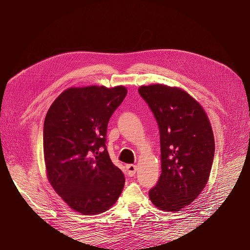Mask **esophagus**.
<instances>
[{"mask_svg": "<svg viewBox=\"0 0 250 250\" xmlns=\"http://www.w3.org/2000/svg\"><path fill=\"white\" fill-rule=\"evenodd\" d=\"M126 171H127V174H128V176H134L135 174H136V172H137V170H138V168H137V166L136 165H133V164H127L126 166Z\"/></svg>", "mask_w": 250, "mask_h": 250, "instance_id": "obj_1", "label": "esophagus"}]
</instances>
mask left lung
Listing matches in <instances>:
<instances>
[{
    "instance_id": "8db88e82",
    "label": "left lung",
    "mask_w": 250,
    "mask_h": 250,
    "mask_svg": "<svg viewBox=\"0 0 250 250\" xmlns=\"http://www.w3.org/2000/svg\"><path fill=\"white\" fill-rule=\"evenodd\" d=\"M139 94L158 124L162 172L150 189L151 202L166 212L192 203L211 172L215 141L203 107L186 91L155 84L141 86Z\"/></svg>"
}]
</instances>
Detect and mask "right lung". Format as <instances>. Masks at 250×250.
<instances>
[{
  "instance_id": "add662e5",
  "label": "right lung",
  "mask_w": 250,
  "mask_h": 250,
  "mask_svg": "<svg viewBox=\"0 0 250 250\" xmlns=\"http://www.w3.org/2000/svg\"><path fill=\"white\" fill-rule=\"evenodd\" d=\"M124 86L70 88L54 101L43 125V153L51 187L83 215L103 213L125 186L106 149L107 125L126 96Z\"/></svg>"
}]
</instances>
